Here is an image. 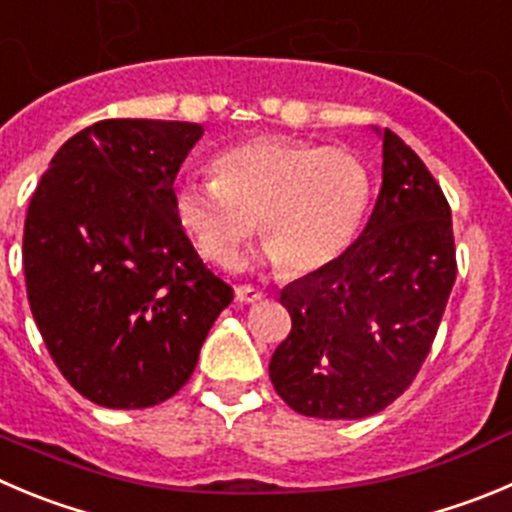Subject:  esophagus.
Masks as SVG:
<instances>
[{
	"instance_id": "1",
	"label": "esophagus",
	"mask_w": 512,
	"mask_h": 512,
	"mask_svg": "<svg viewBox=\"0 0 512 512\" xmlns=\"http://www.w3.org/2000/svg\"><path fill=\"white\" fill-rule=\"evenodd\" d=\"M234 298L240 300V303L252 305L260 303V300L265 298V293H262L260 288H252V285H237V288H234Z\"/></svg>"
}]
</instances>
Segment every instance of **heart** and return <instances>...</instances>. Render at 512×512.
<instances>
[{
  "label": "heart",
  "instance_id": "b5f03b06",
  "mask_svg": "<svg viewBox=\"0 0 512 512\" xmlns=\"http://www.w3.org/2000/svg\"><path fill=\"white\" fill-rule=\"evenodd\" d=\"M369 197V171L348 148L260 136L224 148L209 181L176 186L174 209L207 260H229L257 219L267 257L305 275L351 245Z\"/></svg>",
  "mask_w": 512,
  "mask_h": 512
}]
</instances>
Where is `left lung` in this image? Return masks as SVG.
<instances>
[{
    "label": "left lung",
    "mask_w": 512,
    "mask_h": 512,
    "mask_svg": "<svg viewBox=\"0 0 512 512\" xmlns=\"http://www.w3.org/2000/svg\"><path fill=\"white\" fill-rule=\"evenodd\" d=\"M384 179L364 232L285 285L288 338L270 358L280 399L315 419H364L414 381L457 278L452 212L424 161L384 128Z\"/></svg>",
    "instance_id": "left-lung-1"
}]
</instances>
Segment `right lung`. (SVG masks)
I'll use <instances>...</instances> for the list:
<instances>
[{
  "instance_id": "obj_1",
  "label": "right lung",
  "mask_w": 512,
  "mask_h": 512,
  "mask_svg": "<svg viewBox=\"0 0 512 512\" xmlns=\"http://www.w3.org/2000/svg\"><path fill=\"white\" fill-rule=\"evenodd\" d=\"M199 123L108 118L62 143L25 219L27 300L52 361L108 409H146L189 381L232 288L174 209Z\"/></svg>"
}]
</instances>
